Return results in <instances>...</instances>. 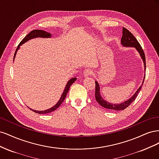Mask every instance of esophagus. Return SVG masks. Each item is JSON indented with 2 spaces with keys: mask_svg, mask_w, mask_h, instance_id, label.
<instances>
[{
  "mask_svg": "<svg viewBox=\"0 0 159 159\" xmlns=\"http://www.w3.org/2000/svg\"><path fill=\"white\" fill-rule=\"evenodd\" d=\"M83 74H84V76L85 77V78H86V77H89V75L92 74V71H91V70H89V69H86L84 70Z\"/></svg>",
  "mask_w": 159,
  "mask_h": 159,
  "instance_id": "obj_1",
  "label": "esophagus"
}]
</instances>
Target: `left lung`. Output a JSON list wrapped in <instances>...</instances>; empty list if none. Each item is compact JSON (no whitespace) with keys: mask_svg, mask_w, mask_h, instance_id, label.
<instances>
[{"mask_svg":"<svg viewBox=\"0 0 159 159\" xmlns=\"http://www.w3.org/2000/svg\"><path fill=\"white\" fill-rule=\"evenodd\" d=\"M121 44L124 47H133L135 48V50L138 52V53L140 55L141 59L143 60V64H144V69H145V71L146 70V61H145V54H144V52L142 49V48L141 46V45L139 44V42L137 41V40L135 38L133 34L132 33L130 32L127 29H126L125 28L123 27V36L121 38ZM145 76H144L143 78V81L142 82V84L141 85L140 87L138 88V89L137 90V91L135 93H134V95H133L131 96V98H130L129 99L125 101L124 102L120 103H110L109 102H107L106 100H105L103 98L102 95H101V92H100V87H99V84L98 82L97 81H95V99L97 102H98V103L101 105V106L109 109V110H111V111H120V110H123L125 108H127V107H129L130 105H131L134 99H136V98L137 97V95L140 91L144 80H145Z\"/></svg>","mask_w":159,"mask_h":159,"instance_id":"obj_1","label":"left lung"}]
</instances>
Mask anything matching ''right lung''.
<instances>
[{
	"mask_svg": "<svg viewBox=\"0 0 159 159\" xmlns=\"http://www.w3.org/2000/svg\"><path fill=\"white\" fill-rule=\"evenodd\" d=\"M52 37V34L50 33H48L47 32L44 30H34L32 31H31L29 34H28L24 38V39L20 42V44H19V45L18 46L17 48L15 51V53H14V58H13V60H14V58H15L16 57V54L17 53V51L20 49V46H22L23 44H25V42H28L29 40H31V39H33V38H51ZM76 78H73L70 79L68 81V83H67V84L66 85V87L64 88V90L63 91V93H62L61 97H60V99H59L58 102H57V103L54 105L52 107L48 109H46V110H44V111H38V110H34L31 108L30 110H32V111L35 112V113H37L38 114H46V113H50L52 111H54L56 110L57 108H58L60 107V105L61 104V103L64 102L66 97V95L67 93H68V91L70 89V86L73 84L75 80H76Z\"/></svg>",
	"mask_w": 159,
	"mask_h": 159,
	"instance_id": "add662e5",
	"label": "right lung"
}]
</instances>
